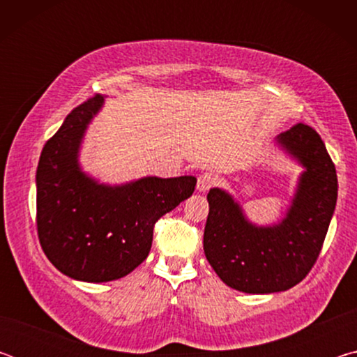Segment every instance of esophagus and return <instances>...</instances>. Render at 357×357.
Returning <instances> with one entry per match:
<instances>
[{
    "mask_svg": "<svg viewBox=\"0 0 357 357\" xmlns=\"http://www.w3.org/2000/svg\"><path fill=\"white\" fill-rule=\"evenodd\" d=\"M215 183H217V178L214 176L213 173H203V174H200V176H198L197 190L203 192V193L208 192Z\"/></svg>",
    "mask_w": 357,
    "mask_h": 357,
    "instance_id": "1",
    "label": "esophagus"
}]
</instances>
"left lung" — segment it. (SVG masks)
<instances>
[{
    "label": "left lung",
    "mask_w": 357,
    "mask_h": 357,
    "mask_svg": "<svg viewBox=\"0 0 357 357\" xmlns=\"http://www.w3.org/2000/svg\"><path fill=\"white\" fill-rule=\"evenodd\" d=\"M275 143L304 168L279 223L258 227L227 190L214 187L208 193L204 255L223 283L243 293L269 294L298 285L321 252L337 203L335 165L315 129L299 123Z\"/></svg>",
    "instance_id": "1"
}]
</instances>
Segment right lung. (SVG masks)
<instances>
[{
    "label": "right lung",
    "instance_id": "1",
    "mask_svg": "<svg viewBox=\"0 0 357 357\" xmlns=\"http://www.w3.org/2000/svg\"><path fill=\"white\" fill-rule=\"evenodd\" d=\"M104 96L74 108L42 149L38 234L50 263L74 280L102 283L130 274L146 259L154 223L195 190L197 178L146 176L102 184L78 164L88 124Z\"/></svg>",
    "mask_w": 357,
    "mask_h": 357
}]
</instances>
